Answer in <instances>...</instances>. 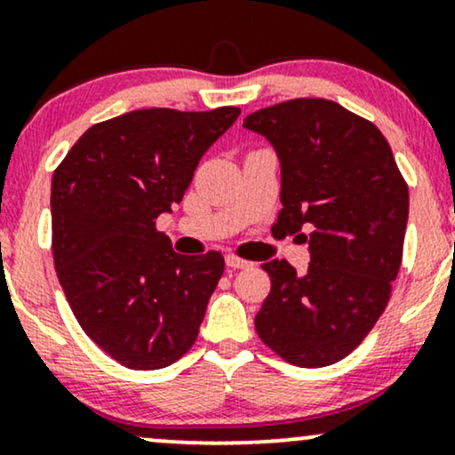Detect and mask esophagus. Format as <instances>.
I'll return each mask as SVG.
<instances>
[{
	"mask_svg": "<svg viewBox=\"0 0 455 455\" xmlns=\"http://www.w3.org/2000/svg\"><path fill=\"white\" fill-rule=\"evenodd\" d=\"M226 265L229 268H249L253 267V262L243 260V258H236V256H226Z\"/></svg>",
	"mask_w": 455,
	"mask_h": 455,
	"instance_id": "esophagus-1",
	"label": "esophagus"
}]
</instances>
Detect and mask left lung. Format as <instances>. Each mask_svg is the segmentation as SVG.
<instances>
[{"label": "left lung", "mask_w": 455, "mask_h": 455, "mask_svg": "<svg viewBox=\"0 0 455 455\" xmlns=\"http://www.w3.org/2000/svg\"><path fill=\"white\" fill-rule=\"evenodd\" d=\"M280 160L275 229L307 243L297 273L268 260L271 292L256 315L262 343L297 366L343 360L384 312L402 267L408 187L388 140L330 100H291L245 116Z\"/></svg>", "instance_id": "1"}]
</instances>
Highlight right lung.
<instances>
[{
	"instance_id": "right-lung-1",
	"label": "right lung",
	"mask_w": 455,
	"mask_h": 455,
	"mask_svg": "<svg viewBox=\"0 0 455 455\" xmlns=\"http://www.w3.org/2000/svg\"><path fill=\"white\" fill-rule=\"evenodd\" d=\"M241 110H134L92 125L52 180V249L77 323L128 369L173 364L193 347L223 256H180L156 219Z\"/></svg>"
}]
</instances>
